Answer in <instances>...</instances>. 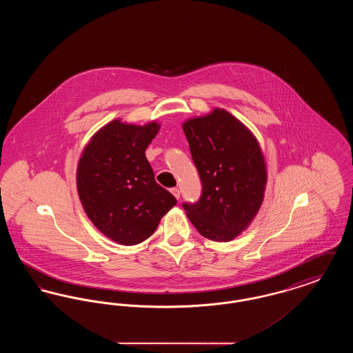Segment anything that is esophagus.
<instances>
[{
	"instance_id": "esophagus-1",
	"label": "esophagus",
	"mask_w": 353,
	"mask_h": 353,
	"mask_svg": "<svg viewBox=\"0 0 353 353\" xmlns=\"http://www.w3.org/2000/svg\"><path fill=\"white\" fill-rule=\"evenodd\" d=\"M170 192H172V194H173L177 200L180 199V189H179V188H173Z\"/></svg>"
}]
</instances>
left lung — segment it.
<instances>
[{
    "label": "left lung",
    "mask_w": 353,
    "mask_h": 353,
    "mask_svg": "<svg viewBox=\"0 0 353 353\" xmlns=\"http://www.w3.org/2000/svg\"><path fill=\"white\" fill-rule=\"evenodd\" d=\"M183 130L202 183L201 199L184 203L200 234L233 241L258 214L265 199L268 167L252 131L223 108L186 119Z\"/></svg>",
    "instance_id": "1"
}]
</instances>
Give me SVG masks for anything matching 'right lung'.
Masks as SVG:
<instances>
[{
	"mask_svg": "<svg viewBox=\"0 0 353 353\" xmlns=\"http://www.w3.org/2000/svg\"><path fill=\"white\" fill-rule=\"evenodd\" d=\"M160 130L115 119L91 136L77 167V189L87 217L101 234L134 246L150 238L177 203L156 183L145 150Z\"/></svg>",
	"mask_w": 353,
	"mask_h": 353,
	"instance_id": "1",
	"label": "right lung"
}]
</instances>
